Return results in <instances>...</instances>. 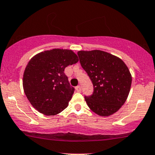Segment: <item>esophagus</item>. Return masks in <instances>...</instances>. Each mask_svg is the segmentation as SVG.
<instances>
[{"label":"esophagus","instance_id":"obj_1","mask_svg":"<svg viewBox=\"0 0 155 155\" xmlns=\"http://www.w3.org/2000/svg\"><path fill=\"white\" fill-rule=\"evenodd\" d=\"M75 90L78 92H81V86H78L75 87Z\"/></svg>","mask_w":155,"mask_h":155}]
</instances>
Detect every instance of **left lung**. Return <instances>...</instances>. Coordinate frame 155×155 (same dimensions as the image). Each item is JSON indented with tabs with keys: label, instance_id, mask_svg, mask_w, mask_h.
I'll return each instance as SVG.
<instances>
[{
	"label": "left lung",
	"instance_id": "left-lung-1",
	"mask_svg": "<svg viewBox=\"0 0 155 155\" xmlns=\"http://www.w3.org/2000/svg\"><path fill=\"white\" fill-rule=\"evenodd\" d=\"M78 55L94 86L93 94L85 97L87 105L97 115H112L124 105L130 93L129 69L121 58L102 50H81Z\"/></svg>",
	"mask_w": 155,
	"mask_h": 155
}]
</instances>
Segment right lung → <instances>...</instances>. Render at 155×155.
I'll return each mask as SVG.
<instances>
[{"instance_id": "obj_1", "label": "right lung", "mask_w": 155, "mask_h": 155, "mask_svg": "<svg viewBox=\"0 0 155 155\" xmlns=\"http://www.w3.org/2000/svg\"><path fill=\"white\" fill-rule=\"evenodd\" d=\"M79 61L71 50L53 49L34 55L23 74L22 86L34 108L46 116H54L69 105L74 93L64 69Z\"/></svg>"}]
</instances>
